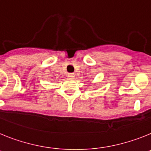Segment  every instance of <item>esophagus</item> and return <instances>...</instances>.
Wrapping results in <instances>:
<instances>
[{
  "label": "esophagus",
  "instance_id": "34e87169",
  "mask_svg": "<svg viewBox=\"0 0 151 151\" xmlns=\"http://www.w3.org/2000/svg\"><path fill=\"white\" fill-rule=\"evenodd\" d=\"M68 77H70V79H74L75 77V74H73V73H70V74H68Z\"/></svg>",
  "mask_w": 151,
  "mask_h": 151
}]
</instances>
